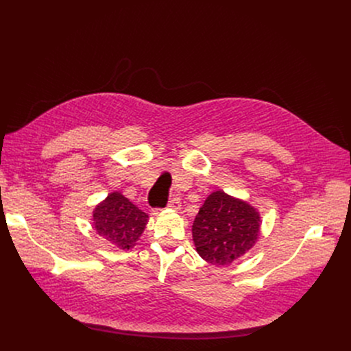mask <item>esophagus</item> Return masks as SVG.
Listing matches in <instances>:
<instances>
[{"mask_svg": "<svg viewBox=\"0 0 351 351\" xmlns=\"http://www.w3.org/2000/svg\"><path fill=\"white\" fill-rule=\"evenodd\" d=\"M180 198L179 197H172L171 199H169V203H168V208H171V210H180Z\"/></svg>", "mask_w": 351, "mask_h": 351, "instance_id": "1", "label": "esophagus"}]
</instances>
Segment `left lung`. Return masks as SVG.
<instances>
[{
	"label": "left lung",
	"mask_w": 351,
	"mask_h": 351,
	"mask_svg": "<svg viewBox=\"0 0 351 351\" xmlns=\"http://www.w3.org/2000/svg\"><path fill=\"white\" fill-rule=\"evenodd\" d=\"M191 232L199 256L210 264L228 265L254 245L260 215L247 203L215 191L195 215Z\"/></svg>",
	"instance_id": "obj_1"
}]
</instances>
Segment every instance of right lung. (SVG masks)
<instances>
[{
	"label": "right lung",
	"instance_id": "1",
	"mask_svg": "<svg viewBox=\"0 0 351 351\" xmlns=\"http://www.w3.org/2000/svg\"><path fill=\"white\" fill-rule=\"evenodd\" d=\"M148 215L121 193H111L93 214L94 229L121 250L132 248L143 233Z\"/></svg>",
	"mask_w": 351,
	"mask_h": 351
}]
</instances>
